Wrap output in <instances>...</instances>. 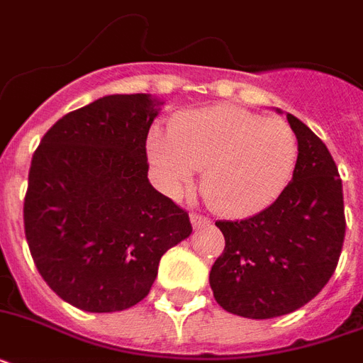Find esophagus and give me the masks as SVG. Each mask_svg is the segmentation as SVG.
Masks as SVG:
<instances>
[{
  "label": "esophagus",
  "instance_id": "esophagus-1",
  "mask_svg": "<svg viewBox=\"0 0 363 363\" xmlns=\"http://www.w3.org/2000/svg\"><path fill=\"white\" fill-rule=\"evenodd\" d=\"M190 222H192L194 228L207 226V224H211L209 218H207V216H203V215H199V213H192V215H190Z\"/></svg>",
  "mask_w": 363,
  "mask_h": 363
}]
</instances>
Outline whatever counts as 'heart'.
Wrapping results in <instances>:
<instances>
[{"mask_svg":"<svg viewBox=\"0 0 363 363\" xmlns=\"http://www.w3.org/2000/svg\"><path fill=\"white\" fill-rule=\"evenodd\" d=\"M147 156L156 184L179 198L201 173V194L222 216H248L271 205L292 179L298 137L281 118L220 105L179 116L171 131L152 130Z\"/></svg>","mask_w":363,"mask_h":363,"instance_id":"heart-1","label":"heart"}]
</instances>
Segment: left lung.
Instances as JSON below:
<instances>
[{
    "label": "left lung",
    "instance_id": "obj_1",
    "mask_svg": "<svg viewBox=\"0 0 363 363\" xmlns=\"http://www.w3.org/2000/svg\"><path fill=\"white\" fill-rule=\"evenodd\" d=\"M299 143L292 181L258 215L218 220L224 252L211 267L216 303L245 318H275L309 303L332 279L345 241L343 184L326 145L286 115Z\"/></svg>",
    "mask_w": 363,
    "mask_h": 363
}]
</instances>
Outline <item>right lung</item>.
<instances>
[{"instance_id":"1","label":"right lung","mask_w":363,"mask_h":363,"mask_svg":"<svg viewBox=\"0 0 363 363\" xmlns=\"http://www.w3.org/2000/svg\"><path fill=\"white\" fill-rule=\"evenodd\" d=\"M160 105L148 94L99 98L62 116L33 152L26 239L45 282L77 309L137 305L160 258L192 233L186 211L148 182Z\"/></svg>"}]
</instances>
